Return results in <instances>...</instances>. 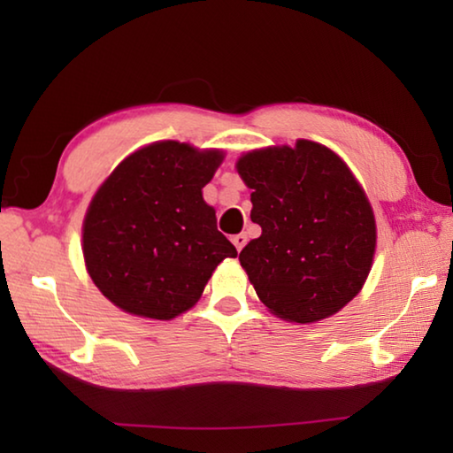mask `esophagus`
<instances>
[{"label": "esophagus", "instance_id": "esophagus-1", "mask_svg": "<svg viewBox=\"0 0 453 453\" xmlns=\"http://www.w3.org/2000/svg\"><path fill=\"white\" fill-rule=\"evenodd\" d=\"M232 243L235 245L237 251H242V248L245 243H248V237H245L243 234H237V235H232Z\"/></svg>", "mask_w": 453, "mask_h": 453}]
</instances>
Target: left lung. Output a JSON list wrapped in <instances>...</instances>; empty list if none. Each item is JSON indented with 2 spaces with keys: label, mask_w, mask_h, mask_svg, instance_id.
<instances>
[{
  "label": "left lung",
  "mask_w": 453,
  "mask_h": 453,
  "mask_svg": "<svg viewBox=\"0 0 453 453\" xmlns=\"http://www.w3.org/2000/svg\"><path fill=\"white\" fill-rule=\"evenodd\" d=\"M237 172L262 226L240 254L259 300L296 324L334 316L362 289L375 251L372 205L348 165L300 140L245 153Z\"/></svg>",
  "instance_id": "8db88e82"
}]
</instances>
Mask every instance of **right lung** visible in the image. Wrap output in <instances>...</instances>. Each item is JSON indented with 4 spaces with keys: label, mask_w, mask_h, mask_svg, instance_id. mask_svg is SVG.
Here are the masks:
<instances>
[{
    "label": "right lung",
    "mask_w": 453,
    "mask_h": 453,
    "mask_svg": "<svg viewBox=\"0 0 453 453\" xmlns=\"http://www.w3.org/2000/svg\"><path fill=\"white\" fill-rule=\"evenodd\" d=\"M224 159L188 143L132 153L91 199L83 257L99 291L127 313L172 319L194 305L219 262L235 257L202 188Z\"/></svg>",
    "instance_id": "1"
}]
</instances>
